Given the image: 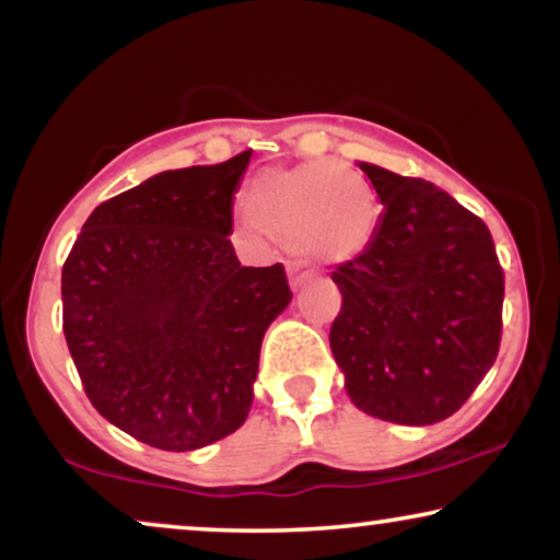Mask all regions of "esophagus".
Returning a JSON list of instances; mask_svg holds the SVG:
<instances>
[{
	"label": "esophagus",
	"mask_w": 560,
	"mask_h": 560,
	"mask_svg": "<svg viewBox=\"0 0 560 560\" xmlns=\"http://www.w3.org/2000/svg\"><path fill=\"white\" fill-rule=\"evenodd\" d=\"M288 280H290V288L298 290L305 282V272L301 270V265H288Z\"/></svg>",
	"instance_id": "1"
}]
</instances>
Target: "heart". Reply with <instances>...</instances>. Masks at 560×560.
<instances>
[{
    "label": "heart",
    "instance_id": "1",
    "mask_svg": "<svg viewBox=\"0 0 560 560\" xmlns=\"http://www.w3.org/2000/svg\"><path fill=\"white\" fill-rule=\"evenodd\" d=\"M252 226L316 265L362 255L377 232V198L362 175L336 160L267 167L244 190Z\"/></svg>",
    "mask_w": 560,
    "mask_h": 560
}]
</instances>
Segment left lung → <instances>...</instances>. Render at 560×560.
I'll use <instances>...</instances> for the list:
<instances>
[{
    "label": "left lung",
    "instance_id": "left-lung-1",
    "mask_svg": "<svg viewBox=\"0 0 560 560\" xmlns=\"http://www.w3.org/2000/svg\"><path fill=\"white\" fill-rule=\"evenodd\" d=\"M377 190V232L336 267L341 313L328 341L351 402L400 425L462 408L492 370L504 272L485 221L446 190L359 163Z\"/></svg>",
    "mask_w": 560,
    "mask_h": 560
}]
</instances>
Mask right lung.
I'll list each match as a JSON object with an SVG mask.
<instances>
[{
    "label": "right lung",
    "mask_w": 560,
    "mask_h": 560,
    "mask_svg": "<svg viewBox=\"0 0 560 560\" xmlns=\"http://www.w3.org/2000/svg\"><path fill=\"white\" fill-rule=\"evenodd\" d=\"M252 150L163 171L91 211L63 265V334L89 400L163 451L226 439L249 416L265 331L293 293L242 267L232 206Z\"/></svg>",
    "instance_id": "1"
}]
</instances>
